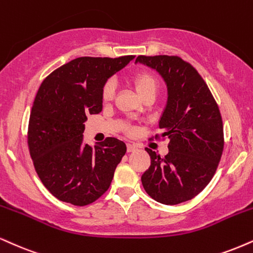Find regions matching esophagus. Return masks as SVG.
Wrapping results in <instances>:
<instances>
[{
  "label": "esophagus",
  "mask_w": 253,
  "mask_h": 253,
  "mask_svg": "<svg viewBox=\"0 0 253 253\" xmlns=\"http://www.w3.org/2000/svg\"><path fill=\"white\" fill-rule=\"evenodd\" d=\"M138 150V147H136V145L134 144H127V152L128 153H132V152H135Z\"/></svg>",
  "instance_id": "1"
}]
</instances>
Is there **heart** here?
I'll return each mask as SVG.
<instances>
[{
  "mask_svg": "<svg viewBox=\"0 0 253 253\" xmlns=\"http://www.w3.org/2000/svg\"><path fill=\"white\" fill-rule=\"evenodd\" d=\"M132 84L134 86L136 93L140 97H144L148 94L156 95L158 92V80L150 72H139L132 78ZM115 94V84L113 80L105 82L102 87L101 97L103 102H111ZM128 132H132L130 127H127Z\"/></svg>",
  "mask_w": 253,
  "mask_h": 253,
  "instance_id": "1",
  "label": "heart"
}]
</instances>
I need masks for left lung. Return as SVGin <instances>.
I'll list each match as a JSON object with an SVG mask.
<instances>
[{
    "instance_id": "8db88e82",
    "label": "left lung",
    "mask_w": 253,
    "mask_h": 253,
    "mask_svg": "<svg viewBox=\"0 0 253 253\" xmlns=\"http://www.w3.org/2000/svg\"><path fill=\"white\" fill-rule=\"evenodd\" d=\"M135 63L157 71L165 82L159 128L171 139L165 158L146 148L151 166L142 186L158 203L178 205L202 192L214 175L224 148L220 112L199 73L180 57L141 55Z\"/></svg>"
}]
</instances>
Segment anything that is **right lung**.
Listing matches in <instances>:
<instances>
[{
    "label": "right lung",
    "mask_w": 253,
    "mask_h": 253,
    "mask_svg": "<svg viewBox=\"0 0 253 253\" xmlns=\"http://www.w3.org/2000/svg\"><path fill=\"white\" fill-rule=\"evenodd\" d=\"M134 57H78L40 86L29 118V152L42 184L61 202L84 206L108 190L126 144L107 138L90 147L82 133L87 115L102 111L105 82Z\"/></svg>",
    "instance_id": "1"
}]
</instances>
